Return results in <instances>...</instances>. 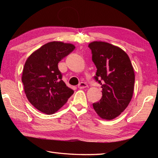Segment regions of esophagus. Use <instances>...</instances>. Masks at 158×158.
I'll use <instances>...</instances> for the list:
<instances>
[{
  "label": "esophagus",
  "instance_id": "34e87169",
  "mask_svg": "<svg viewBox=\"0 0 158 158\" xmlns=\"http://www.w3.org/2000/svg\"><path fill=\"white\" fill-rule=\"evenodd\" d=\"M86 87H88V85H87V84H85V82H81L78 85V88L79 89H85V88H86Z\"/></svg>",
  "mask_w": 158,
  "mask_h": 158
}]
</instances>
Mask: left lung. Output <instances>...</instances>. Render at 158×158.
Listing matches in <instances>:
<instances>
[{"instance_id":"8db88e82","label":"left lung","mask_w":158,"mask_h":158,"mask_svg":"<svg viewBox=\"0 0 158 158\" xmlns=\"http://www.w3.org/2000/svg\"><path fill=\"white\" fill-rule=\"evenodd\" d=\"M92 60L97 68L94 79L101 85L102 97L93 104L102 118L112 120L129 105L132 97L135 73L127 54L107 42H93Z\"/></svg>"}]
</instances>
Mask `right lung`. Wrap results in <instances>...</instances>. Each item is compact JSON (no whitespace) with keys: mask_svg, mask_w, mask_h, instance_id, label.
Segmentation results:
<instances>
[{"mask_svg":"<svg viewBox=\"0 0 158 158\" xmlns=\"http://www.w3.org/2000/svg\"><path fill=\"white\" fill-rule=\"evenodd\" d=\"M74 49L73 44L51 42L26 60L21 79L24 91L31 105L42 113L54 114L74 93L62 80L58 63Z\"/></svg>","mask_w":158,"mask_h":158,"instance_id":"add662e5","label":"right lung"}]
</instances>
